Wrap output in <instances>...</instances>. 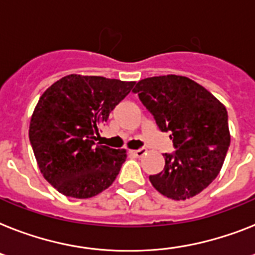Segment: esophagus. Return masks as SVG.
Returning a JSON list of instances; mask_svg holds the SVG:
<instances>
[{
	"instance_id": "obj_1",
	"label": "esophagus",
	"mask_w": 255,
	"mask_h": 255,
	"mask_svg": "<svg viewBox=\"0 0 255 255\" xmlns=\"http://www.w3.org/2000/svg\"><path fill=\"white\" fill-rule=\"evenodd\" d=\"M129 153L130 155H132V156L140 157L146 153V150H144V148H139V150H129Z\"/></svg>"
}]
</instances>
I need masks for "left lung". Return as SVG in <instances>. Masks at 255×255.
Instances as JSON below:
<instances>
[{
    "label": "left lung",
    "mask_w": 255,
    "mask_h": 255,
    "mask_svg": "<svg viewBox=\"0 0 255 255\" xmlns=\"http://www.w3.org/2000/svg\"><path fill=\"white\" fill-rule=\"evenodd\" d=\"M134 92L161 131H170L176 152L165 153L152 186L173 201H186L205 190L223 167L231 143L228 113L210 91L190 78L159 75L142 79Z\"/></svg>",
    "instance_id": "1"
}]
</instances>
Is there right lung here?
Here are the masks:
<instances>
[{
    "instance_id": "right-lung-1",
    "label": "right lung",
    "mask_w": 255,
    "mask_h": 255,
    "mask_svg": "<svg viewBox=\"0 0 255 255\" xmlns=\"http://www.w3.org/2000/svg\"><path fill=\"white\" fill-rule=\"evenodd\" d=\"M134 85L70 74L40 96L29 121V142L40 172L61 194L91 198L113 184L126 150L98 144L95 135Z\"/></svg>"
}]
</instances>
